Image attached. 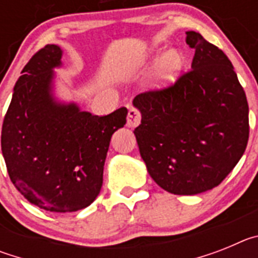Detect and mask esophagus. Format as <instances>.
<instances>
[{
	"label": "esophagus",
	"instance_id": "1",
	"mask_svg": "<svg viewBox=\"0 0 258 258\" xmlns=\"http://www.w3.org/2000/svg\"><path fill=\"white\" fill-rule=\"evenodd\" d=\"M141 122V113L140 111L134 107L129 108V112H127V118H126V125L129 127H136L138 126Z\"/></svg>",
	"mask_w": 258,
	"mask_h": 258
}]
</instances>
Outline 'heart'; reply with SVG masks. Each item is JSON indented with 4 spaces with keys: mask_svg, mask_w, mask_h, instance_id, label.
<instances>
[{
    "mask_svg": "<svg viewBox=\"0 0 258 258\" xmlns=\"http://www.w3.org/2000/svg\"><path fill=\"white\" fill-rule=\"evenodd\" d=\"M156 58V54H150L149 56H145V58L140 59L138 61H136L133 66L127 68V74H133L134 71L137 70L141 66L146 64V61L149 59H155ZM182 67V56L177 50H169L166 51L159 61L156 63L154 68V72L151 75V85L154 88H165V86L170 85V84L177 79L179 71Z\"/></svg>",
    "mask_w": 258,
    "mask_h": 258,
    "instance_id": "obj_1",
    "label": "heart"
}]
</instances>
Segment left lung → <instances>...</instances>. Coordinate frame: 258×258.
I'll return each mask as SVG.
<instances>
[{"mask_svg":"<svg viewBox=\"0 0 258 258\" xmlns=\"http://www.w3.org/2000/svg\"><path fill=\"white\" fill-rule=\"evenodd\" d=\"M186 44L195 50L187 74L133 99L142 115L134 136L147 172L174 195L218 186L249 137L247 97L231 61L198 32H186Z\"/></svg>","mask_w":258,"mask_h":258,"instance_id":"left-lung-1","label":"left lung"}]
</instances>
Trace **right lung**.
I'll use <instances>...</instances> for the list:
<instances>
[{
	"instance_id": "obj_1",
	"label": "right lung",
	"mask_w": 258,
	"mask_h": 258,
	"mask_svg": "<svg viewBox=\"0 0 258 258\" xmlns=\"http://www.w3.org/2000/svg\"><path fill=\"white\" fill-rule=\"evenodd\" d=\"M58 45L38 50L23 68L5 115L1 149L11 182L33 206L75 212L90 206L103 183L111 137L126 122L127 109L107 116L81 111L54 95Z\"/></svg>"
}]
</instances>
